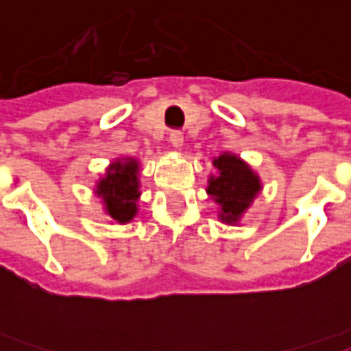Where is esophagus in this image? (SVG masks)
<instances>
[{
	"label": "esophagus",
	"instance_id": "obj_1",
	"mask_svg": "<svg viewBox=\"0 0 351 351\" xmlns=\"http://www.w3.org/2000/svg\"><path fill=\"white\" fill-rule=\"evenodd\" d=\"M169 143L175 146V148H182V146H184V133H182V131H178V130L171 131V133H169Z\"/></svg>",
	"mask_w": 351,
	"mask_h": 351
}]
</instances>
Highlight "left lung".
Instances as JSON below:
<instances>
[{"label":"left lung","instance_id":"left-lung-1","mask_svg":"<svg viewBox=\"0 0 351 351\" xmlns=\"http://www.w3.org/2000/svg\"><path fill=\"white\" fill-rule=\"evenodd\" d=\"M213 165L218 169V175L208 178L206 193L220 205V220L231 226L241 220L258 197L261 180L235 154H221L214 158Z\"/></svg>","mask_w":351,"mask_h":351}]
</instances>
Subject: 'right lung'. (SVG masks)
I'll return each mask as SVG.
<instances>
[{
    "instance_id": "right-lung-1",
    "label": "right lung",
    "mask_w": 351,
    "mask_h": 351,
    "mask_svg": "<svg viewBox=\"0 0 351 351\" xmlns=\"http://www.w3.org/2000/svg\"><path fill=\"white\" fill-rule=\"evenodd\" d=\"M138 188V161L135 158H123L110 163L105 176L99 178L95 193L103 199L105 213L112 220L128 223L137 216Z\"/></svg>"
}]
</instances>
